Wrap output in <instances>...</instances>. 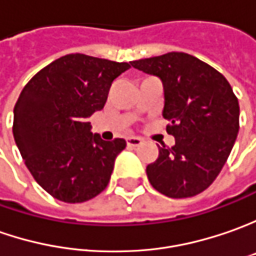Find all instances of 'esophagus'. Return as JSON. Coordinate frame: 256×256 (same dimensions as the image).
<instances>
[{
	"mask_svg": "<svg viewBox=\"0 0 256 256\" xmlns=\"http://www.w3.org/2000/svg\"><path fill=\"white\" fill-rule=\"evenodd\" d=\"M126 142H128V146H130V147H136V146H138L142 143V138L136 136H130L126 138Z\"/></svg>",
	"mask_w": 256,
	"mask_h": 256,
	"instance_id": "34e87169",
	"label": "esophagus"
}]
</instances>
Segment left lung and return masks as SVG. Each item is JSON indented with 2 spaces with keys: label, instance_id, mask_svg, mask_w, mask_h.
Here are the masks:
<instances>
[{
  "label": "left lung",
  "instance_id": "1",
  "mask_svg": "<svg viewBox=\"0 0 256 256\" xmlns=\"http://www.w3.org/2000/svg\"><path fill=\"white\" fill-rule=\"evenodd\" d=\"M158 76L164 86L163 116L176 143L158 146L146 167L150 184L172 198L194 197L222 170L240 128V104L222 74L184 52L130 62Z\"/></svg>",
  "mask_w": 256,
  "mask_h": 256
}]
</instances>
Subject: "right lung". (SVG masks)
<instances>
[{
	"label": "right lung",
	"mask_w": 256,
	"mask_h": 256,
	"mask_svg": "<svg viewBox=\"0 0 256 256\" xmlns=\"http://www.w3.org/2000/svg\"><path fill=\"white\" fill-rule=\"evenodd\" d=\"M128 68L69 54L25 84L14 108V138L32 177L54 198L84 202L108 187L126 140H102L88 120L103 109L112 82Z\"/></svg>",
	"instance_id": "obj_1"
}]
</instances>
